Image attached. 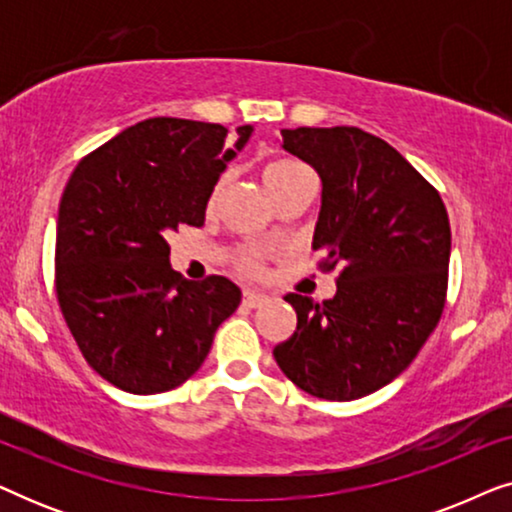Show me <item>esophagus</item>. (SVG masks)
Segmentation results:
<instances>
[{"instance_id":"obj_1","label":"esophagus","mask_w":512,"mask_h":512,"mask_svg":"<svg viewBox=\"0 0 512 512\" xmlns=\"http://www.w3.org/2000/svg\"><path fill=\"white\" fill-rule=\"evenodd\" d=\"M265 303V296L263 293H258V291H244L242 293V305H247V307H258V305H263Z\"/></svg>"}]
</instances>
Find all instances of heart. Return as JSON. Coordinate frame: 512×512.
<instances>
[{
	"label": "heart",
	"mask_w": 512,
	"mask_h": 512,
	"mask_svg": "<svg viewBox=\"0 0 512 512\" xmlns=\"http://www.w3.org/2000/svg\"><path fill=\"white\" fill-rule=\"evenodd\" d=\"M310 179H312L310 170H307L303 163H298V160L277 158V160H270V163L263 167V181L265 186H268L272 198H275V202L282 198L284 193H289L291 188H296L298 184H303V181H310ZM221 186L223 181L216 186L214 198L219 195ZM235 268L247 277H261L265 272V254L256 247H244L235 254Z\"/></svg>",
	"instance_id": "obj_1"
}]
</instances>
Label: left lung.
Listing matches in <instances>:
<instances>
[{
    "instance_id": "obj_1",
    "label": "left lung",
    "mask_w": 512,
    "mask_h": 512,
    "mask_svg": "<svg viewBox=\"0 0 512 512\" xmlns=\"http://www.w3.org/2000/svg\"><path fill=\"white\" fill-rule=\"evenodd\" d=\"M321 177L312 249L338 268L331 300L289 293L296 331L272 349L289 380L324 401L368 396L410 366L438 326L450 265L443 198L384 139L349 125L282 130Z\"/></svg>"
}]
</instances>
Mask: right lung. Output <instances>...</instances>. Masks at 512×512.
<instances>
[{"label": "right lung", "mask_w": 512, "mask_h": 512, "mask_svg": "<svg viewBox=\"0 0 512 512\" xmlns=\"http://www.w3.org/2000/svg\"><path fill=\"white\" fill-rule=\"evenodd\" d=\"M251 125L230 146L219 123L146 118L88 153L60 200L55 293L95 373L130 394H163L207 359L240 305L226 277L172 270L179 226L200 228L207 200Z\"/></svg>", "instance_id": "right-lung-1"}]
</instances>
